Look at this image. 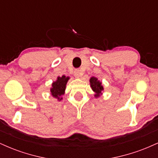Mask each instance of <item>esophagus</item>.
<instances>
[{
	"label": "esophagus",
	"instance_id": "34e87169",
	"mask_svg": "<svg viewBox=\"0 0 158 158\" xmlns=\"http://www.w3.org/2000/svg\"><path fill=\"white\" fill-rule=\"evenodd\" d=\"M74 77H77V78H79L80 77H81V70H75V71H74Z\"/></svg>",
	"mask_w": 158,
	"mask_h": 158
}]
</instances>
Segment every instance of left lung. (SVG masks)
I'll use <instances>...</instances> for the list:
<instances>
[{
    "label": "left lung",
    "mask_w": 158,
    "mask_h": 158,
    "mask_svg": "<svg viewBox=\"0 0 158 158\" xmlns=\"http://www.w3.org/2000/svg\"><path fill=\"white\" fill-rule=\"evenodd\" d=\"M90 84L92 90L95 93L94 97L96 98L100 97L101 94H102L103 90H104L103 86L102 85V82L99 80H98L97 78L91 77L90 79Z\"/></svg>",
    "instance_id": "1"
}]
</instances>
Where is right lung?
I'll list each match as a JSON object with an SVG mask.
<instances>
[{"instance_id": "add662e5", "label": "right lung", "mask_w": 158, "mask_h": 158, "mask_svg": "<svg viewBox=\"0 0 158 158\" xmlns=\"http://www.w3.org/2000/svg\"><path fill=\"white\" fill-rule=\"evenodd\" d=\"M70 77L62 76V77H58L56 81H53L52 84V88H50V92L51 95L54 98H56L59 101L62 99L61 96L64 95L65 88H66V85Z\"/></svg>"}]
</instances>
